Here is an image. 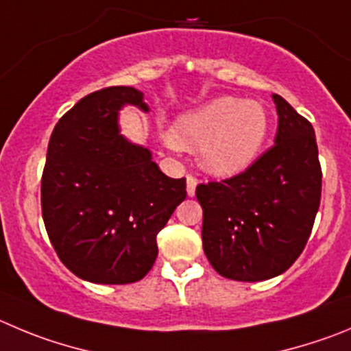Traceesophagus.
Masks as SVG:
<instances>
[{"label":"esophagus","mask_w":351,"mask_h":351,"mask_svg":"<svg viewBox=\"0 0 351 351\" xmlns=\"http://www.w3.org/2000/svg\"><path fill=\"white\" fill-rule=\"evenodd\" d=\"M197 178L192 175L186 176V194H189V197H194L195 195V186H197Z\"/></svg>","instance_id":"34e87169"}]
</instances>
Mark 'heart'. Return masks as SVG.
Wrapping results in <instances>:
<instances>
[{
  "mask_svg": "<svg viewBox=\"0 0 351 351\" xmlns=\"http://www.w3.org/2000/svg\"><path fill=\"white\" fill-rule=\"evenodd\" d=\"M268 117L260 101L218 97L178 117L171 147L199 149V162L215 176L245 171L260 156Z\"/></svg>",
  "mask_w": 351,
  "mask_h": 351,
  "instance_id": "b5f03b06",
  "label": "heart"
}]
</instances>
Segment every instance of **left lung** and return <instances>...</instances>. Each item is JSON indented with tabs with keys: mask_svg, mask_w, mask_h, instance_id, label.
<instances>
[{
	"mask_svg": "<svg viewBox=\"0 0 351 351\" xmlns=\"http://www.w3.org/2000/svg\"><path fill=\"white\" fill-rule=\"evenodd\" d=\"M271 98L275 145L241 175L195 189L206 256L218 274L242 282L284 274L304 250L320 204L313 126L280 95Z\"/></svg>",
	"mask_w": 351,
	"mask_h": 351,
	"instance_id": "obj_1",
	"label": "left lung"
}]
</instances>
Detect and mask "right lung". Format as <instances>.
Listing matches in <instances>:
<instances>
[{
	"label": "right lung",
	"mask_w": 351,
	"mask_h": 351,
	"mask_svg": "<svg viewBox=\"0 0 351 351\" xmlns=\"http://www.w3.org/2000/svg\"><path fill=\"white\" fill-rule=\"evenodd\" d=\"M149 112L142 91L110 86L86 95L60 117L48 143L41 209L62 263L95 284L143 279L156 237L185 201V178H169L152 152L119 133V110Z\"/></svg>",
	"instance_id": "add662e5"
}]
</instances>
